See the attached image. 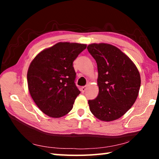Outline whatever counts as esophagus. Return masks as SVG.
<instances>
[{"label": "esophagus", "instance_id": "obj_1", "mask_svg": "<svg viewBox=\"0 0 159 159\" xmlns=\"http://www.w3.org/2000/svg\"><path fill=\"white\" fill-rule=\"evenodd\" d=\"M87 88H88V86L87 85H85V86H83V87H81V91L82 92H85V90H87Z\"/></svg>", "mask_w": 159, "mask_h": 159}]
</instances>
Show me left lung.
<instances>
[{"label": "left lung", "mask_w": 159, "mask_h": 159, "mask_svg": "<svg viewBox=\"0 0 159 159\" xmlns=\"http://www.w3.org/2000/svg\"><path fill=\"white\" fill-rule=\"evenodd\" d=\"M88 50L98 65L99 94L88 100L90 111L104 121L121 117L138 96L141 80L134 64L118 48L106 43H93Z\"/></svg>", "instance_id": "left-lung-1"}]
</instances>
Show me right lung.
<instances>
[{
    "mask_svg": "<svg viewBox=\"0 0 159 159\" xmlns=\"http://www.w3.org/2000/svg\"><path fill=\"white\" fill-rule=\"evenodd\" d=\"M87 45L58 43L43 50L31 61L27 73L29 90L38 107L52 118L66 115L80 93L75 83L74 61Z\"/></svg>",
    "mask_w": 159,
    "mask_h": 159,
    "instance_id": "1",
    "label": "right lung"
}]
</instances>
